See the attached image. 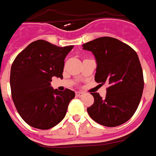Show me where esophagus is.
I'll return each mask as SVG.
<instances>
[{
  "label": "esophagus",
  "instance_id": "esophagus-1",
  "mask_svg": "<svg viewBox=\"0 0 156 156\" xmlns=\"http://www.w3.org/2000/svg\"><path fill=\"white\" fill-rule=\"evenodd\" d=\"M84 95V93L82 91H77L76 92V96H82Z\"/></svg>",
  "mask_w": 156,
  "mask_h": 156
}]
</instances>
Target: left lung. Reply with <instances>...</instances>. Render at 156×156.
Returning <instances> with one entry per match:
<instances>
[{"label":"left lung","instance_id":"1","mask_svg":"<svg viewBox=\"0 0 156 156\" xmlns=\"http://www.w3.org/2000/svg\"><path fill=\"white\" fill-rule=\"evenodd\" d=\"M96 58V82L108 83L102 98L92 93L94 103L87 108L90 118L108 127L120 126L136 112L144 90V75L136 53L114 37H103L83 44Z\"/></svg>","mask_w":156,"mask_h":156}]
</instances>
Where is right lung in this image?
<instances>
[{
	"instance_id": "1",
	"label": "right lung",
	"mask_w": 156,
	"mask_h": 156,
	"mask_svg": "<svg viewBox=\"0 0 156 156\" xmlns=\"http://www.w3.org/2000/svg\"><path fill=\"white\" fill-rule=\"evenodd\" d=\"M73 46L58 47L44 40L31 42L12 65V98L21 118L41 130L54 127L64 119L75 93L53 89V77L63 78L64 60Z\"/></svg>"
}]
</instances>
